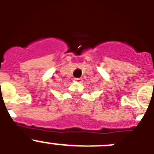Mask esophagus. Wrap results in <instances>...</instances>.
Wrapping results in <instances>:
<instances>
[{
	"instance_id": "1",
	"label": "esophagus",
	"mask_w": 154,
	"mask_h": 154,
	"mask_svg": "<svg viewBox=\"0 0 154 154\" xmlns=\"http://www.w3.org/2000/svg\"><path fill=\"white\" fill-rule=\"evenodd\" d=\"M74 81L75 82H82V79L81 78H75L74 79Z\"/></svg>"
}]
</instances>
